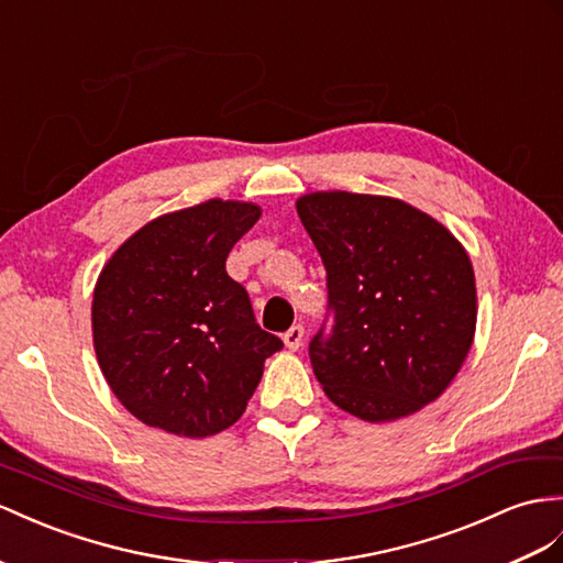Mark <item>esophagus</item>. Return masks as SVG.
<instances>
[{
    "label": "esophagus",
    "instance_id": "esophagus-1",
    "mask_svg": "<svg viewBox=\"0 0 563 563\" xmlns=\"http://www.w3.org/2000/svg\"><path fill=\"white\" fill-rule=\"evenodd\" d=\"M283 340H285V347H287V350H299V347H301V340H305V325L295 323V325L283 335Z\"/></svg>",
    "mask_w": 563,
    "mask_h": 563
}]
</instances>
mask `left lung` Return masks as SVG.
Instances as JSON below:
<instances>
[{
	"instance_id": "1",
	"label": "left lung",
	"mask_w": 563,
	"mask_h": 563,
	"mask_svg": "<svg viewBox=\"0 0 563 563\" xmlns=\"http://www.w3.org/2000/svg\"><path fill=\"white\" fill-rule=\"evenodd\" d=\"M297 213L325 266L328 313L309 358L330 401L380 423L438 399L475 333L464 247L390 197L313 192Z\"/></svg>"
}]
</instances>
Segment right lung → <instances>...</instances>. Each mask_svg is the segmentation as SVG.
Wrapping results in <instances>:
<instances>
[{"instance_id": "add662e5", "label": "right lung", "mask_w": 563, "mask_h": 563, "mask_svg": "<svg viewBox=\"0 0 563 563\" xmlns=\"http://www.w3.org/2000/svg\"><path fill=\"white\" fill-rule=\"evenodd\" d=\"M258 207L209 199L125 240L95 287L92 335L107 383L135 419L173 435L233 426L283 340L256 323L225 258Z\"/></svg>"}]
</instances>
